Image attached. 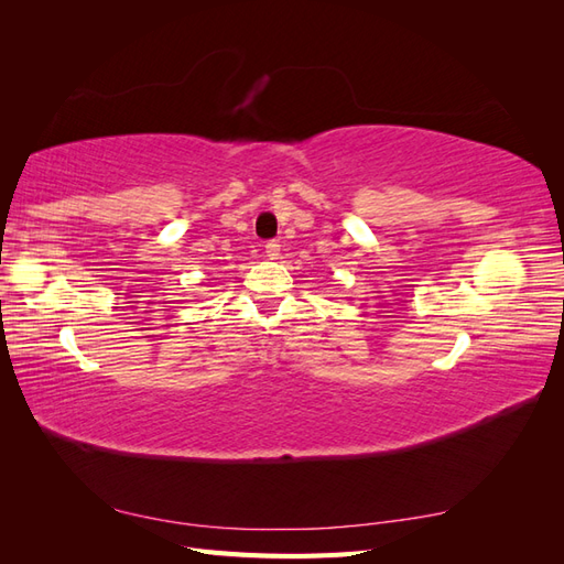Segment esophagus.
<instances>
[{"mask_svg":"<svg viewBox=\"0 0 564 564\" xmlns=\"http://www.w3.org/2000/svg\"><path fill=\"white\" fill-rule=\"evenodd\" d=\"M265 256H268V259H278V256H280V245L275 240L265 242Z\"/></svg>","mask_w":564,"mask_h":564,"instance_id":"1","label":"esophagus"}]
</instances>
